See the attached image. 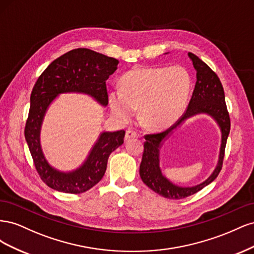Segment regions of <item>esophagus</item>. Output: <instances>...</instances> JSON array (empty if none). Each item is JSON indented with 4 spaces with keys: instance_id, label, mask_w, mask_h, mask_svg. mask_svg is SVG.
<instances>
[{
    "instance_id": "obj_1",
    "label": "esophagus",
    "mask_w": 254,
    "mask_h": 254,
    "mask_svg": "<svg viewBox=\"0 0 254 254\" xmlns=\"http://www.w3.org/2000/svg\"><path fill=\"white\" fill-rule=\"evenodd\" d=\"M137 133L133 130H127L126 133H125V141H128L130 139H132V137H136Z\"/></svg>"
}]
</instances>
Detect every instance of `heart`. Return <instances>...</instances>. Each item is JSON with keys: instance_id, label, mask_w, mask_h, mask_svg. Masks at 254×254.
<instances>
[{"instance_id": "heart-1", "label": "heart", "mask_w": 254, "mask_h": 254, "mask_svg": "<svg viewBox=\"0 0 254 254\" xmlns=\"http://www.w3.org/2000/svg\"><path fill=\"white\" fill-rule=\"evenodd\" d=\"M190 77L180 65L136 67L122 78V87L109 93L115 117L128 121L140 108V120L149 129L172 126L186 110L190 92Z\"/></svg>"}]
</instances>
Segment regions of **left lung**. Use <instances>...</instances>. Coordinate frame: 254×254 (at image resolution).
<instances>
[{"label": "left lung", "mask_w": 254, "mask_h": 254, "mask_svg": "<svg viewBox=\"0 0 254 254\" xmlns=\"http://www.w3.org/2000/svg\"><path fill=\"white\" fill-rule=\"evenodd\" d=\"M196 70L195 89L189 103L188 109L182 118L171 128L163 132L145 135L144 152L140 165V176L142 181L159 195L168 199H182L194 195L197 191L209 186L218 176L222 161L225 157V148L230 132V118L227 110L225 92L218 76L203 61L188 53ZM197 114H207L218 123L222 132V144L219 162L209 178L194 187H180L168 181L159 168V148L169 135L188 118Z\"/></svg>", "instance_id": "8db88e82"}]
</instances>
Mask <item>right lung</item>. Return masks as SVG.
Segmentation results:
<instances>
[{"label":"right lung","mask_w":254,"mask_h":254,"mask_svg":"<svg viewBox=\"0 0 254 254\" xmlns=\"http://www.w3.org/2000/svg\"><path fill=\"white\" fill-rule=\"evenodd\" d=\"M119 60L89 49H75L55 59L36 81L30 94L25 140L35 167L51 189L80 194L93 188L105 175L110 153L124 143L125 131H104L92 146L84 162L71 172L53 167L41 148L42 122L50 105L59 94L82 93L104 107L108 105L106 80L118 68Z\"/></svg>","instance_id":"obj_1"}]
</instances>
